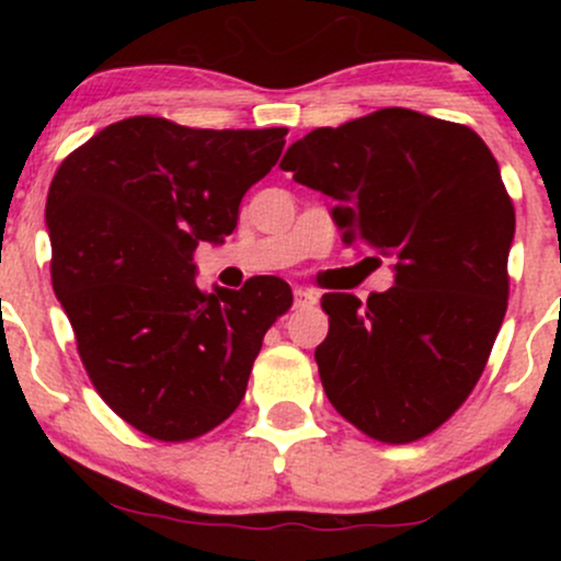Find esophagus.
<instances>
[{
    "label": "esophagus",
    "instance_id": "34e87169",
    "mask_svg": "<svg viewBox=\"0 0 561 561\" xmlns=\"http://www.w3.org/2000/svg\"><path fill=\"white\" fill-rule=\"evenodd\" d=\"M313 302H317V295H313L311 289H302V287L295 289V308H308L313 306Z\"/></svg>",
    "mask_w": 561,
    "mask_h": 561
}]
</instances>
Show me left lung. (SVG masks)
I'll list each match as a JSON object with an SVG mask.
<instances>
[{
  "instance_id": "1",
  "label": "left lung",
  "mask_w": 561,
  "mask_h": 561,
  "mask_svg": "<svg viewBox=\"0 0 561 561\" xmlns=\"http://www.w3.org/2000/svg\"><path fill=\"white\" fill-rule=\"evenodd\" d=\"M279 169L340 199L345 242L398 259L388 293L321 295L327 398L379 443L435 433L478 385L506 313L514 205L493 152L465 124L382 107L313 128Z\"/></svg>"
}]
</instances>
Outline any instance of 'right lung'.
Segmentation results:
<instances>
[{
  "label": "right lung",
  "instance_id": "obj_1",
  "mask_svg": "<svg viewBox=\"0 0 561 561\" xmlns=\"http://www.w3.org/2000/svg\"><path fill=\"white\" fill-rule=\"evenodd\" d=\"M287 128L118 121L76 147L47 195L53 287L94 390L147 437L184 443L234 414L263 334L293 306L279 276L195 285L197 242H221Z\"/></svg>",
  "mask_w": 561,
  "mask_h": 561
}]
</instances>
